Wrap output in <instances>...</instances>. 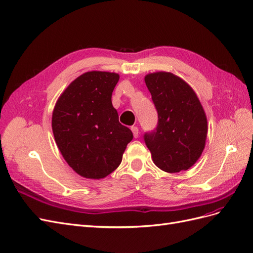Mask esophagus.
<instances>
[{
  "instance_id": "34e87169",
  "label": "esophagus",
  "mask_w": 253,
  "mask_h": 253,
  "mask_svg": "<svg viewBox=\"0 0 253 253\" xmlns=\"http://www.w3.org/2000/svg\"><path fill=\"white\" fill-rule=\"evenodd\" d=\"M131 129H132V132H133L134 137H135V138H137V137H138V133H139V129H138V127L133 126L131 127Z\"/></svg>"
}]
</instances>
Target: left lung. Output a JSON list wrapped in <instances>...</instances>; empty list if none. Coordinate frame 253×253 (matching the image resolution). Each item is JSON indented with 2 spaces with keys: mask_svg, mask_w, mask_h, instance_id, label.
I'll return each mask as SVG.
<instances>
[{
  "mask_svg": "<svg viewBox=\"0 0 253 253\" xmlns=\"http://www.w3.org/2000/svg\"><path fill=\"white\" fill-rule=\"evenodd\" d=\"M144 81L158 114L154 131L143 136L153 162L168 173L188 170L205 149L208 125L203 106L192 87L172 73L148 74Z\"/></svg>",
  "mask_w": 253,
  "mask_h": 253,
  "instance_id": "obj_1",
  "label": "left lung"
}]
</instances>
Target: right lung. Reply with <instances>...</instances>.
Segmentation results:
<instances>
[{
    "instance_id": "add662e5",
    "label": "right lung",
    "mask_w": 253,
    "mask_h": 253,
    "mask_svg": "<svg viewBox=\"0 0 253 253\" xmlns=\"http://www.w3.org/2000/svg\"><path fill=\"white\" fill-rule=\"evenodd\" d=\"M118 80L116 73H84L66 87L52 112V133L61 154L85 178H104L116 170L133 139L112 104Z\"/></svg>"
}]
</instances>
